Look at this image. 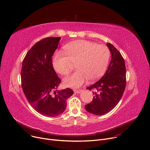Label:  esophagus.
<instances>
[{
	"mask_svg": "<svg viewBox=\"0 0 150 150\" xmlns=\"http://www.w3.org/2000/svg\"><path fill=\"white\" fill-rule=\"evenodd\" d=\"M82 90L81 89H74V92L76 93H80V92H81Z\"/></svg>",
	"mask_w": 150,
	"mask_h": 150,
	"instance_id": "obj_1",
	"label": "esophagus"
}]
</instances>
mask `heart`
Returning a JSON list of instances; mask_svg holds the SVG:
<instances>
[{"label": "heart", "instance_id": "obj_1", "mask_svg": "<svg viewBox=\"0 0 150 150\" xmlns=\"http://www.w3.org/2000/svg\"><path fill=\"white\" fill-rule=\"evenodd\" d=\"M64 54H58L53 59L54 70L67 76L76 65L77 71L63 80L68 87L78 88L88 79L95 81L105 72L110 58V51L104 45L85 40H77L64 46Z\"/></svg>", "mask_w": 150, "mask_h": 150}]
</instances>
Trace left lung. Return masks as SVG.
Here are the masks:
<instances>
[{
  "label": "left lung",
  "mask_w": 150,
  "mask_h": 150,
  "mask_svg": "<svg viewBox=\"0 0 150 150\" xmlns=\"http://www.w3.org/2000/svg\"><path fill=\"white\" fill-rule=\"evenodd\" d=\"M111 54L110 63L104 75L95 83L87 88L94 89L92 101L85 110L94 115H102L111 111L121 99L126 87V67L121 54L111 43H107Z\"/></svg>",
  "instance_id": "obj_1"
}]
</instances>
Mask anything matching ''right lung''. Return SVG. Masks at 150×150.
<instances>
[{
  "label": "right lung",
  "instance_id": "obj_1",
  "mask_svg": "<svg viewBox=\"0 0 150 150\" xmlns=\"http://www.w3.org/2000/svg\"><path fill=\"white\" fill-rule=\"evenodd\" d=\"M61 37L47 38L29 50L22 64L21 85L27 101L37 112L54 117L62 113L67 99L73 93L70 88L57 91L61 83L55 73L52 57Z\"/></svg>",
  "mask_w": 150,
  "mask_h": 150
}]
</instances>
